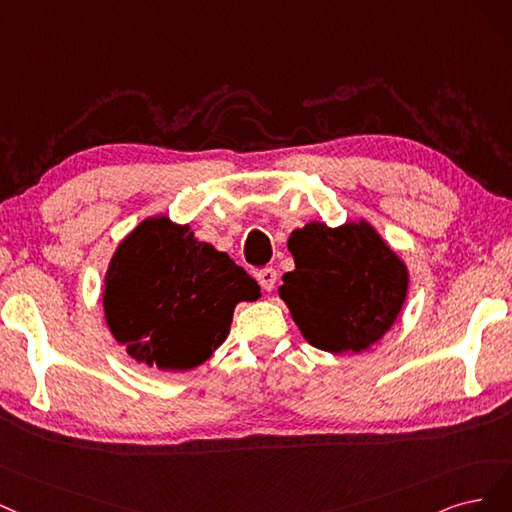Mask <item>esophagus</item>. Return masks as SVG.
Instances as JSON below:
<instances>
[{
    "label": "esophagus",
    "instance_id": "34e87169",
    "mask_svg": "<svg viewBox=\"0 0 512 512\" xmlns=\"http://www.w3.org/2000/svg\"><path fill=\"white\" fill-rule=\"evenodd\" d=\"M257 280H259V285H261L263 291H272L274 285H276V280H278V274H276L274 268H266V270H261L257 274Z\"/></svg>",
    "mask_w": 512,
    "mask_h": 512
}]
</instances>
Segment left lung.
<instances>
[{"label":"left lung","instance_id":"left-lung-1","mask_svg":"<svg viewBox=\"0 0 512 512\" xmlns=\"http://www.w3.org/2000/svg\"><path fill=\"white\" fill-rule=\"evenodd\" d=\"M295 270L278 287L302 336L327 353H361L398 319L408 270L368 221H312L289 236Z\"/></svg>","mask_w":512,"mask_h":512}]
</instances>
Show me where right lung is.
<instances>
[{"label": "right lung", "instance_id": "1", "mask_svg": "<svg viewBox=\"0 0 512 512\" xmlns=\"http://www.w3.org/2000/svg\"><path fill=\"white\" fill-rule=\"evenodd\" d=\"M257 280L189 225L144 219L114 251L104 278V317L138 364L193 370L229 334L238 302L259 298Z\"/></svg>", "mask_w": 512, "mask_h": 512}]
</instances>
